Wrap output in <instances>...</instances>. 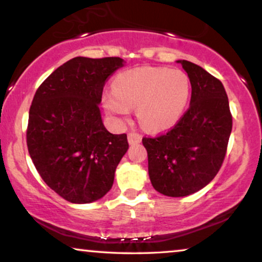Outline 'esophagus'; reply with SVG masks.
<instances>
[{
	"label": "esophagus",
	"instance_id": "obj_1",
	"mask_svg": "<svg viewBox=\"0 0 262 262\" xmlns=\"http://www.w3.org/2000/svg\"><path fill=\"white\" fill-rule=\"evenodd\" d=\"M141 141V135L138 133H129L128 134V143L130 144H138Z\"/></svg>",
	"mask_w": 262,
	"mask_h": 262
}]
</instances>
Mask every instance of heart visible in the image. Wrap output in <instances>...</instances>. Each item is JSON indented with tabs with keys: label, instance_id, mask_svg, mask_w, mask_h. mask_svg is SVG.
Returning <instances> with one entry per match:
<instances>
[{
	"label": "heart",
	"instance_id": "obj_1",
	"mask_svg": "<svg viewBox=\"0 0 262 262\" xmlns=\"http://www.w3.org/2000/svg\"><path fill=\"white\" fill-rule=\"evenodd\" d=\"M113 87V91L104 95L108 112L125 117L130 107H137L141 125L154 132L172 127L189 97L188 76L179 69H132L119 74Z\"/></svg>",
	"mask_w": 262,
	"mask_h": 262
}]
</instances>
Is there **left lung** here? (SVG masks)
<instances>
[{"mask_svg":"<svg viewBox=\"0 0 262 262\" xmlns=\"http://www.w3.org/2000/svg\"><path fill=\"white\" fill-rule=\"evenodd\" d=\"M192 93L187 112L166 134L143 138L152 187L169 197L194 193L214 179L223 164L233 119L227 92L218 79L187 60Z\"/></svg>","mask_w":262,"mask_h":262,"instance_id":"obj_1","label":"left lung"}]
</instances>
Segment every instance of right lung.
<instances>
[{
  "label": "right lung",
  "mask_w": 262,
  "mask_h": 262,
  "mask_svg": "<svg viewBox=\"0 0 262 262\" xmlns=\"http://www.w3.org/2000/svg\"><path fill=\"white\" fill-rule=\"evenodd\" d=\"M121 58L77 56L39 86L29 110L27 145L44 182L71 203L100 200L129 148L127 134H112L100 111L104 82L123 68Z\"/></svg>",
  "instance_id": "obj_1"
}]
</instances>
